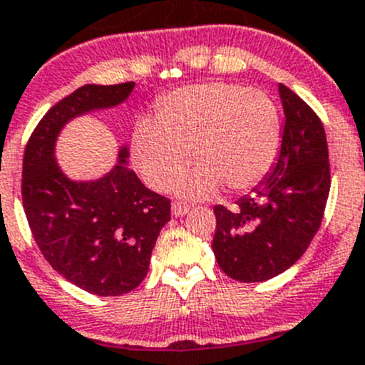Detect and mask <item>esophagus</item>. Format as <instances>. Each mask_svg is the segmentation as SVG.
I'll list each match as a JSON object with an SVG mask.
<instances>
[{
	"instance_id": "1",
	"label": "esophagus",
	"mask_w": 365,
	"mask_h": 365,
	"mask_svg": "<svg viewBox=\"0 0 365 365\" xmlns=\"http://www.w3.org/2000/svg\"><path fill=\"white\" fill-rule=\"evenodd\" d=\"M189 209L190 207L187 205V203H180V202H175L171 205V214L175 217H182V216H185L187 212H189Z\"/></svg>"
}]
</instances>
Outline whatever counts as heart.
<instances>
[{
    "mask_svg": "<svg viewBox=\"0 0 365 365\" xmlns=\"http://www.w3.org/2000/svg\"><path fill=\"white\" fill-rule=\"evenodd\" d=\"M281 115L263 91L232 83L180 88L158 102L155 122L140 118L129 138L131 160L153 190L178 185L183 198L205 200L227 187L245 192L263 182L281 151Z\"/></svg>",
    "mask_w": 365,
    "mask_h": 365,
    "instance_id": "b5f03b06",
    "label": "heart"
}]
</instances>
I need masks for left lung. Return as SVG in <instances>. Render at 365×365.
Wrapping results in <instances>:
<instances>
[{
	"label": "left lung",
	"mask_w": 365,
	"mask_h": 365,
	"mask_svg": "<svg viewBox=\"0 0 365 365\" xmlns=\"http://www.w3.org/2000/svg\"><path fill=\"white\" fill-rule=\"evenodd\" d=\"M284 110L281 151L268 178L236 202L214 207L212 250L221 270L261 282L297 263L321 227L329 194L324 125L297 93L279 84Z\"/></svg>",
	"instance_id": "obj_1"
}]
</instances>
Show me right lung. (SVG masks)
Segmentation results:
<instances>
[{
  "mask_svg": "<svg viewBox=\"0 0 365 365\" xmlns=\"http://www.w3.org/2000/svg\"><path fill=\"white\" fill-rule=\"evenodd\" d=\"M133 88L75 90L41 118L23 156V207L41 254L66 281L101 297L129 294L144 281L160 230L171 220V202L129 169L125 145L102 178L75 182L61 171L56 142L71 118L115 108Z\"/></svg>",
  "mask_w": 365,
  "mask_h": 365,
  "instance_id": "1",
  "label": "right lung"
}]
</instances>
